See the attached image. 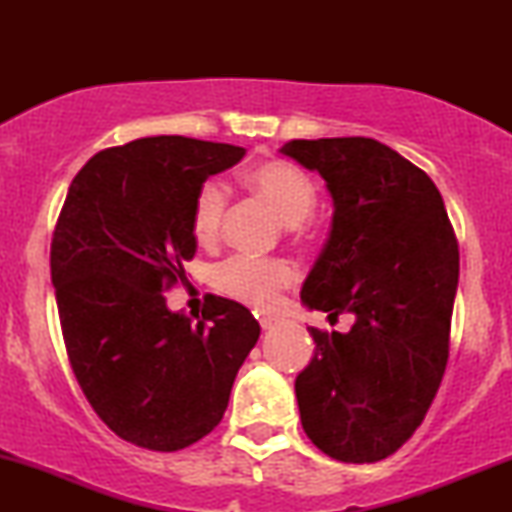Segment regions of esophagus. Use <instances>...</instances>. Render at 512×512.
Here are the masks:
<instances>
[{
	"label": "esophagus",
	"instance_id": "34e87169",
	"mask_svg": "<svg viewBox=\"0 0 512 512\" xmlns=\"http://www.w3.org/2000/svg\"><path fill=\"white\" fill-rule=\"evenodd\" d=\"M275 326H277V319L261 317V328H263V331H270V328H275Z\"/></svg>",
	"mask_w": 512,
	"mask_h": 512
}]
</instances>
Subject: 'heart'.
<instances>
[{"instance_id": "b5f03b06", "label": "heart", "mask_w": 512, "mask_h": 512, "mask_svg": "<svg viewBox=\"0 0 512 512\" xmlns=\"http://www.w3.org/2000/svg\"><path fill=\"white\" fill-rule=\"evenodd\" d=\"M244 186L265 202L275 216L286 226L298 230L307 228L314 202H317V186L310 174L300 170L289 160H263L244 172ZM223 219H226V191L207 181L200 186L193 202L191 230L200 244H212L219 240ZM296 279V270L282 258H249L233 256L212 270V284L226 296L247 303L258 310L277 303L279 293Z\"/></svg>"}]
</instances>
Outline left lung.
Returning <instances> with one entry per match:
<instances>
[{
    "instance_id": "8db88e82",
    "label": "left lung",
    "mask_w": 512,
    "mask_h": 512,
    "mask_svg": "<svg viewBox=\"0 0 512 512\" xmlns=\"http://www.w3.org/2000/svg\"><path fill=\"white\" fill-rule=\"evenodd\" d=\"M282 153L333 198L300 300L328 319L354 314L347 333L307 328L317 347L296 377L300 422L328 457L373 464L417 431L443 380L457 237L429 174L377 139H293Z\"/></svg>"
}]
</instances>
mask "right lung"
Segmentation results:
<instances>
[{
  "label": "right lung",
  "mask_w": 512,
  "mask_h": 512,
  "mask_svg": "<svg viewBox=\"0 0 512 512\" xmlns=\"http://www.w3.org/2000/svg\"><path fill=\"white\" fill-rule=\"evenodd\" d=\"M244 153L177 135L111 146L81 167L55 223L51 282L69 363L97 417L146 450L205 438L261 335L235 300L209 293L193 321L163 296L186 282L198 249L200 186Z\"/></svg>",
  "instance_id": "right-lung-1"
}]
</instances>
